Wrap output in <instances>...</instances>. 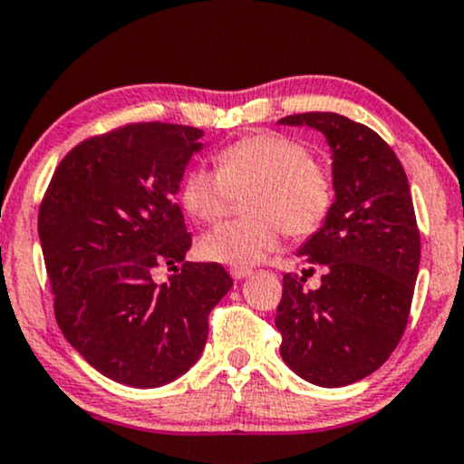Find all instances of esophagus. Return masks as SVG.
Listing matches in <instances>:
<instances>
[{
    "label": "esophagus",
    "mask_w": 464,
    "mask_h": 464,
    "mask_svg": "<svg viewBox=\"0 0 464 464\" xmlns=\"http://www.w3.org/2000/svg\"><path fill=\"white\" fill-rule=\"evenodd\" d=\"M250 274H252L250 267H231V276H233V278H236V280L248 278Z\"/></svg>",
    "instance_id": "esophagus-1"
}]
</instances>
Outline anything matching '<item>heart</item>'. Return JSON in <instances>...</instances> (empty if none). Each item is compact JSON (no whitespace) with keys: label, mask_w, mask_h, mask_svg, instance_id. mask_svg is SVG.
Wrapping results in <instances>:
<instances>
[{"label":"heart","mask_w":464,"mask_h":464,"mask_svg":"<svg viewBox=\"0 0 464 464\" xmlns=\"http://www.w3.org/2000/svg\"><path fill=\"white\" fill-rule=\"evenodd\" d=\"M218 169L192 167L181 179V205L198 222H216L237 195L248 218L225 222L198 242L203 259L252 267L278 250L283 233L302 239L325 225L334 205V179L313 148L283 132H256L227 145Z\"/></svg>","instance_id":"1"}]
</instances>
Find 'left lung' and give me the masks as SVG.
Listing matches in <instances>:
<instances>
[{"instance_id":"obj_1","label":"left lung","mask_w":464,"mask_h":464,"mask_svg":"<svg viewBox=\"0 0 464 464\" xmlns=\"http://www.w3.org/2000/svg\"><path fill=\"white\" fill-rule=\"evenodd\" d=\"M280 124L310 126L332 148L336 201L297 255L324 267L319 289L283 276L276 327L293 372L321 388L355 383L392 355L411 310L420 228L407 173L368 126L338 113H295Z\"/></svg>"}]
</instances>
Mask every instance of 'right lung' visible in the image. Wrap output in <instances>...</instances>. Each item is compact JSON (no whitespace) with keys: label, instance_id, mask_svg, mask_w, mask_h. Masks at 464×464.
Wrapping results in <instances>:
<instances>
[{"label":"right lung","instance_id":"add662e5","mask_svg":"<svg viewBox=\"0 0 464 464\" xmlns=\"http://www.w3.org/2000/svg\"><path fill=\"white\" fill-rule=\"evenodd\" d=\"M201 137L162 121L96 134L63 156L40 203L57 325L117 383L158 388L188 371L209 313L233 286L220 263L184 261L192 236L175 192ZM160 265L176 274L156 285Z\"/></svg>","mask_w":464,"mask_h":464}]
</instances>
